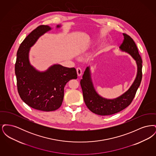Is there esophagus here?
<instances>
[{"label":"esophagus","mask_w":156,"mask_h":156,"mask_svg":"<svg viewBox=\"0 0 156 156\" xmlns=\"http://www.w3.org/2000/svg\"><path fill=\"white\" fill-rule=\"evenodd\" d=\"M76 73L78 76H81L82 75V70L80 68H76Z\"/></svg>","instance_id":"1"}]
</instances>
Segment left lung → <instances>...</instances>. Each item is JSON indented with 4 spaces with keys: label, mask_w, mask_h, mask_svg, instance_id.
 I'll return each instance as SVG.
<instances>
[{
    "label": "left lung",
    "mask_w": 156,
    "mask_h": 156,
    "mask_svg": "<svg viewBox=\"0 0 156 156\" xmlns=\"http://www.w3.org/2000/svg\"><path fill=\"white\" fill-rule=\"evenodd\" d=\"M124 40L119 47L120 49L129 53L136 60L137 73L136 79L132 86L121 96L113 99H108L101 97L94 87L90 68L88 67L80 81L84 102L92 112L102 116L111 115L123 110L132 103L137 90L139 87L142 79V59L137 45L132 38L123 33Z\"/></svg>",
    "instance_id": "1"
}]
</instances>
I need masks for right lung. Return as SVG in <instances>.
Segmentation results:
<instances>
[{"mask_svg":"<svg viewBox=\"0 0 156 156\" xmlns=\"http://www.w3.org/2000/svg\"><path fill=\"white\" fill-rule=\"evenodd\" d=\"M51 29L48 26L41 25L33 30L20 45L15 64L17 90L21 99L31 108L45 112L59 108L62 103L65 85L69 80L77 78L74 68L55 64L44 72H40L31 66L30 47Z\"/></svg>","mask_w":156,"mask_h":156,"instance_id":"obj_1","label":"right lung"}]
</instances>
